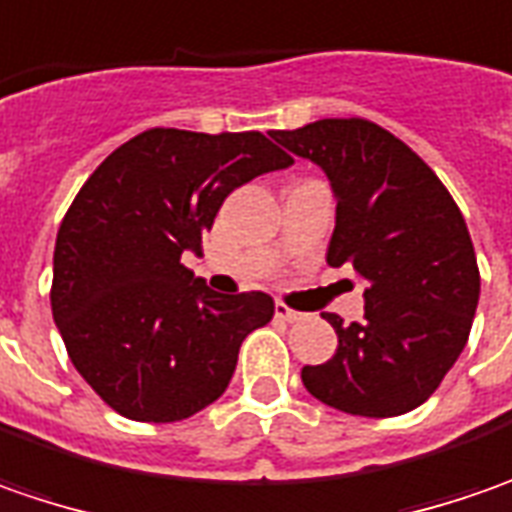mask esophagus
<instances>
[{
    "mask_svg": "<svg viewBox=\"0 0 512 512\" xmlns=\"http://www.w3.org/2000/svg\"><path fill=\"white\" fill-rule=\"evenodd\" d=\"M274 314H277L280 320H286V323H300V320H306V314H303V311L289 309L286 303H277V306H274Z\"/></svg>",
    "mask_w": 512,
    "mask_h": 512,
    "instance_id": "1",
    "label": "esophagus"
}]
</instances>
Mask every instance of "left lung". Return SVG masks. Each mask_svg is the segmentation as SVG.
Listing matches in <instances>:
<instances>
[{"label": "left lung", "mask_w": 512, "mask_h": 512, "mask_svg": "<svg viewBox=\"0 0 512 512\" xmlns=\"http://www.w3.org/2000/svg\"><path fill=\"white\" fill-rule=\"evenodd\" d=\"M309 158L337 195L331 266L365 277V317L337 331V354L303 368L311 397L354 416L419 408L459 360L479 303L467 223L445 184L397 135L368 118H323L272 133Z\"/></svg>", "instance_id": "8db88e82"}]
</instances>
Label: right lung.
I'll use <instances>...</instances> for the list:
<instances>
[{"mask_svg":"<svg viewBox=\"0 0 512 512\" xmlns=\"http://www.w3.org/2000/svg\"><path fill=\"white\" fill-rule=\"evenodd\" d=\"M294 164L263 133L155 127L110 152L64 215L50 309L67 357L113 411L178 422L221 397L263 291L218 294L184 266L226 195Z\"/></svg>","mask_w":512,"mask_h":512,"instance_id":"right-lung-1","label":"right lung"}]
</instances>
